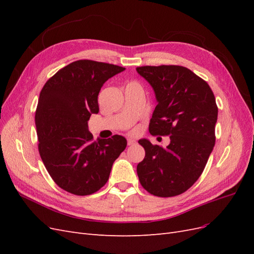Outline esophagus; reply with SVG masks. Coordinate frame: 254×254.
<instances>
[{"instance_id": "esophagus-1", "label": "esophagus", "mask_w": 254, "mask_h": 254, "mask_svg": "<svg viewBox=\"0 0 254 254\" xmlns=\"http://www.w3.org/2000/svg\"><path fill=\"white\" fill-rule=\"evenodd\" d=\"M136 143V141L135 140H133V139H130V137H129V139H127V144L130 146V145H134Z\"/></svg>"}]
</instances>
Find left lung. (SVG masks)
Instances as JSON below:
<instances>
[{"mask_svg": "<svg viewBox=\"0 0 254 254\" xmlns=\"http://www.w3.org/2000/svg\"><path fill=\"white\" fill-rule=\"evenodd\" d=\"M136 72L150 84L158 103L149 132L171 139L165 148L139 140L145 158L136 166L137 176L152 195H180L200 177L215 145V96L206 81L188 67L146 65Z\"/></svg>", "mask_w": 254, "mask_h": 254, "instance_id": "left-lung-1", "label": "left lung"}]
</instances>
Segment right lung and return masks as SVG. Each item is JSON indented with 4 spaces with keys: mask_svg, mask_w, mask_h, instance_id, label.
Here are the masks:
<instances>
[{
    "mask_svg": "<svg viewBox=\"0 0 254 254\" xmlns=\"http://www.w3.org/2000/svg\"><path fill=\"white\" fill-rule=\"evenodd\" d=\"M124 70L77 60L59 70L40 92L35 115L38 148L52 179L68 193L86 196L103 188L126 148L124 136L94 142L88 128L91 114L99 111L97 97L104 83Z\"/></svg>",
    "mask_w": 254,
    "mask_h": 254,
    "instance_id": "1",
    "label": "right lung"
}]
</instances>
